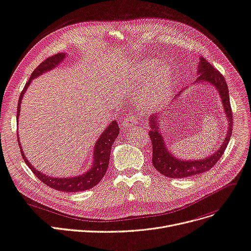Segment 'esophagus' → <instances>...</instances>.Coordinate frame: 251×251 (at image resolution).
I'll use <instances>...</instances> for the list:
<instances>
[{"mask_svg":"<svg viewBox=\"0 0 251 251\" xmlns=\"http://www.w3.org/2000/svg\"><path fill=\"white\" fill-rule=\"evenodd\" d=\"M136 117L135 116H132V115H130V116H127V117H125L124 119H123V122H122V127L124 128V129H128V128H131L132 126H134L135 125V123H136Z\"/></svg>","mask_w":251,"mask_h":251,"instance_id":"esophagus-1","label":"esophagus"}]
</instances>
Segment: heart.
I'll return each mask as SVG.
<instances>
[{
    "mask_svg": "<svg viewBox=\"0 0 251 251\" xmlns=\"http://www.w3.org/2000/svg\"><path fill=\"white\" fill-rule=\"evenodd\" d=\"M136 85L144 87L139 94V104L154 111L169 99L172 88V71L168 65H160L156 59L140 62L134 71Z\"/></svg>",
    "mask_w": 251,
    "mask_h": 251,
    "instance_id": "heart-1",
    "label": "heart"
}]
</instances>
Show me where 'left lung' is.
<instances>
[{"mask_svg":"<svg viewBox=\"0 0 251 251\" xmlns=\"http://www.w3.org/2000/svg\"><path fill=\"white\" fill-rule=\"evenodd\" d=\"M198 74L199 78L197 79V82H207L212 84L222 97L224 110L228 119V130L226 133V137L225 138L221 149L209 157H207L203 160L196 161L179 160L176 159V157H173L171 155V152L167 151L164 139H163V137L159 133V125L157 121L158 116H151L150 122L151 130L149 131V135L151 137L152 146L151 163L157 169V171H159L161 174L167 177L183 178L208 171L216 164L217 161H219L223 156L225 150L228 144V140H230L232 135L234 120L230 103V95H228L227 84L226 83L225 78L219 71L214 67H212V65L203 57L200 58V62L198 65Z\"/></svg>","mask_w":251,"mask_h":251,"instance_id":"1","label":"left lung"}]
</instances>
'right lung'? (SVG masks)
<instances>
[{"instance_id": "add662e5", "label": "right lung", "mask_w": 251, "mask_h": 251, "mask_svg": "<svg viewBox=\"0 0 251 251\" xmlns=\"http://www.w3.org/2000/svg\"><path fill=\"white\" fill-rule=\"evenodd\" d=\"M65 57V54L63 53H57L54 54L52 56H49L46 58L44 61H42L38 67L35 69V71L31 73L30 78L28 82L25 84V88L23 92L20 93L19 96V100H18V106H17V120L20 112V102L21 100H23V96L27 89V86L31 82V80L34 78H37L38 75H42L43 73H45L47 71L52 70L53 68H55L56 65ZM119 125L116 121H113L110 126H108L104 132L100 135V137L97 140V143L94 148V162L93 165L90 168L88 172H86L85 174H82V176L78 177H71V178H58V177H49L45 174H43L36 170L34 167H32L27 159L25 158L23 149L20 147V151H21V156H23L25 162L26 163V165L30 168L32 173L45 184H47L48 187L61 191V192H81V191H86L89 190L93 187H95L97 183H99L103 176L106 172L107 166H108V162H110V156H111V149L114 144L115 139L119 135ZM17 140L19 143V138L17 137Z\"/></svg>"}]
</instances>
